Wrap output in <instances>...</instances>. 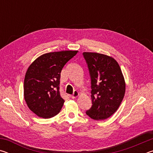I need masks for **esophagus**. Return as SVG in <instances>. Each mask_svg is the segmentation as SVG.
<instances>
[{
	"instance_id": "esophagus-1",
	"label": "esophagus",
	"mask_w": 153,
	"mask_h": 153,
	"mask_svg": "<svg viewBox=\"0 0 153 153\" xmlns=\"http://www.w3.org/2000/svg\"><path fill=\"white\" fill-rule=\"evenodd\" d=\"M79 96V92H78V91H77V90H75V91L74 92V93H73V94L71 95V98H77V97H78Z\"/></svg>"
}]
</instances>
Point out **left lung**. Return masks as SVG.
<instances>
[{
    "mask_svg": "<svg viewBox=\"0 0 153 153\" xmlns=\"http://www.w3.org/2000/svg\"><path fill=\"white\" fill-rule=\"evenodd\" d=\"M91 79L92 107L86 115L104 120L117 110L124 97L126 83L117 62L97 53H83Z\"/></svg>",
    "mask_w": 153,
    "mask_h": 153,
    "instance_id": "8db88e82",
    "label": "left lung"
}]
</instances>
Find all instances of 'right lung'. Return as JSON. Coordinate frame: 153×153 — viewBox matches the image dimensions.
<instances>
[{"mask_svg": "<svg viewBox=\"0 0 153 153\" xmlns=\"http://www.w3.org/2000/svg\"><path fill=\"white\" fill-rule=\"evenodd\" d=\"M77 51L44 54L28 67L24 79V98L27 107L38 117L57 115L65 100L59 92L61 72Z\"/></svg>", "mask_w": 153, "mask_h": 153, "instance_id": "1", "label": "right lung"}]
</instances>
